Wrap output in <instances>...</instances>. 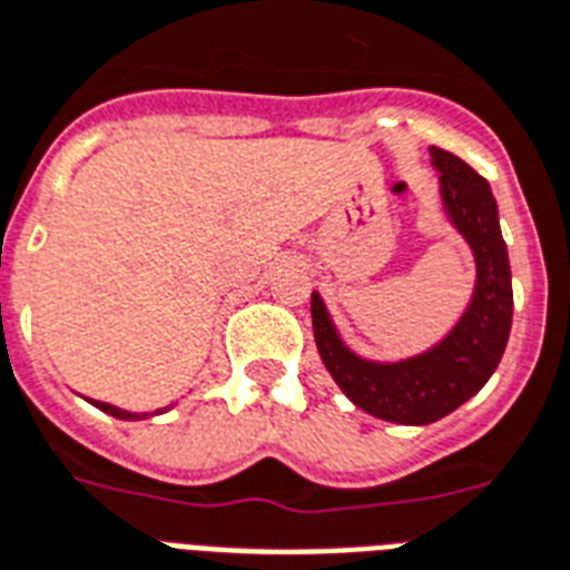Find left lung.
Masks as SVG:
<instances>
[{"mask_svg": "<svg viewBox=\"0 0 570 570\" xmlns=\"http://www.w3.org/2000/svg\"><path fill=\"white\" fill-rule=\"evenodd\" d=\"M430 155L442 173L448 213L478 261V289L460 325L421 357L368 363L342 345L322 298L313 293L309 301L313 336L333 381L360 410L395 424H430L478 395L501 363L512 327L510 257L489 180L451 151L433 146Z\"/></svg>", "mask_w": 570, "mask_h": 570, "instance_id": "obj_1", "label": "left lung"}]
</instances>
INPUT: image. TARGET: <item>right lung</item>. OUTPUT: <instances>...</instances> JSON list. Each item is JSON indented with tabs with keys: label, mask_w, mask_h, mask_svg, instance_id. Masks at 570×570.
I'll return each instance as SVG.
<instances>
[{
	"label": "right lung",
	"mask_w": 570,
	"mask_h": 570,
	"mask_svg": "<svg viewBox=\"0 0 570 570\" xmlns=\"http://www.w3.org/2000/svg\"><path fill=\"white\" fill-rule=\"evenodd\" d=\"M92 404L99 406L101 413H108V415H117V419H125V421H134V419H140L137 413H125V410H117V406H110V404H101V401H92Z\"/></svg>",
	"instance_id": "1"
}]
</instances>
